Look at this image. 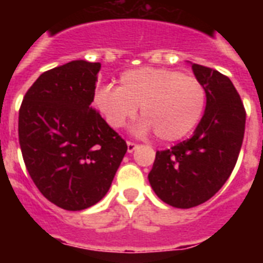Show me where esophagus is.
Returning <instances> with one entry per match:
<instances>
[{
  "instance_id": "34e87169",
  "label": "esophagus",
  "mask_w": 263,
  "mask_h": 263,
  "mask_svg": "<svg viewBox=\"0 0 263 263\" xmlns=\"http://www.w3.org/2000/svg\"><path fill=\"white\" fill-rule=\"evenodd\" d=\"M127 146H128V153H132L136 147H138V144H136L135 142H131V140H128Z\"/></svg>"
}]
</instances>
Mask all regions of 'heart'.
Wrapping results in <instances>:
<instances>
[{"label": "heart", "mask_w": 263, "mask_h": 263, "mask_svg": "<svg viewBox=\"0 0 263 263\" xmlns=\"http://www.w3.org/2000/svg\"><path fill=\"white\" fill-rule=\"evenodd\" d=\"M119 87L95 91L94 105L111 128H121L140 106L143 120L136 131H154L164 142L179 140L199 123L206 106V90L199 80L164 68L124 72Z\"/></svg>", "instance_id": "1"}]
</instances>
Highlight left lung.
I'll list each match as a JSON object with an SVG mask.
<instances>
[{
	"mask_svg": "<svg viewBox=\"0 0 263 263\" xmlns=\"http://www.w3.org/2000/svg\"><path fill=\"white\" fill-rule=\"evenodd\" d=\"M206 90V110L194 135L156 153L148 181L173 208L199 206L214 196L236 165L246 127V109L228 76L192 64Z\"/></svg>",
	"mask_w": 263,
	"mask_h": 263,
	"instance_id": "left-lung-1",
	"label": "left lung"
}]
</instances>
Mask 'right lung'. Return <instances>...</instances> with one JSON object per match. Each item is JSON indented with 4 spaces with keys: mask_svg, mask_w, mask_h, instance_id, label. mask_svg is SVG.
Returning <instances> with one entry per match:
<instances>
[{
    "mask_svg": "<svg viewBox=\"0 0 263 263\" xmlns=\"http://www.w3.org/2000/svg\"><path fill=\"white\" fill-rule=\"evenodd\" d=\"M99 63L76 60L43 72L18 110L23 160L41 194L83 210L110 188L127 143L91 106Z\"/></svg>",
    "mask_w": 263,
    "mask_h": 263,
    "instance_id": "add662e5",
    "label": "right lung"
}]
</instances>
